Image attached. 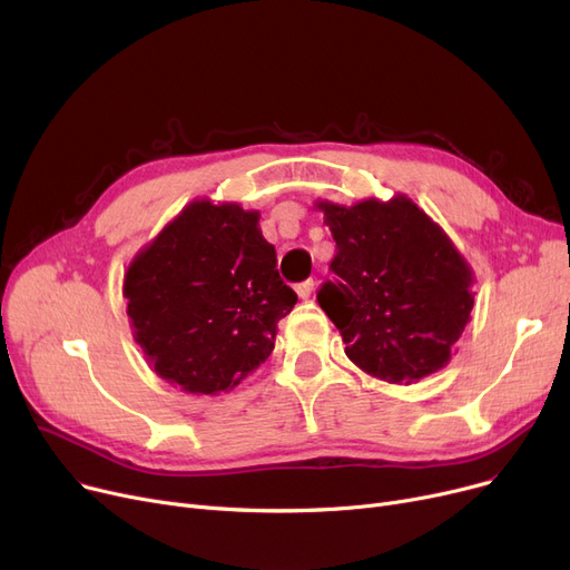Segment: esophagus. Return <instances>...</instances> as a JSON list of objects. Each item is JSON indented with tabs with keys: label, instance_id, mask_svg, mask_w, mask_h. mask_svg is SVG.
Returning <instances> with one entry per match:
<instances>
[{
	"label": "esophagus",
	"instance_id": "obj_1",
	"mask_svg": "<svg viewBox=\"0 0 570 570\" xmlns=\"http://www.w3.org/2000/svg\"><path fill=\"white\" fill-rule=\"evenodd\" d=\"M295 293L301 295V301H309V295L314 293V282L307 279V282H303V284H297V286H295Z\"/></svg>",
	"mask_w": 570,
	"mask_h": 570
}]
</instances>
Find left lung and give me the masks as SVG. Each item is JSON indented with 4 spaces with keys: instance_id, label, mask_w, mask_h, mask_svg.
I'll return each mask as SVG.
<instances>
[{
    "instance_id": "8db88e82",
    "label": "left lung",
    "mask_w": 570,
    "mask_h": 570,
    "mask_svg": "<svg viewBox=\"0 0 570 570\" xmlns=\"http://www.w3.org/2000/svg\"><path fill=\"white\" fill-rule=\"evenodd\" d=\"M337 254L318 305L348 361L387 383H417L455 355L473 309V267L406 194L353 205L316 200Z\"/></svg>"
}]
</instances>
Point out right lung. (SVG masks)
<instances>
[{
	"instance_id": "1",
	"label": "right lung",
	"mask_w": 570,
	"mask_h": 570,
	"mask_svg": "<svg viewBox=\"0 0 570 570\" xmlns=\"http://www.w3.org/2000/svg\"><path fill=\"white\" fill-rule=\"evenodd\" d=\"M258 209L196 198L136 252L122 293L134 342L189 395L243 383L275 348L297 295L277 273Z\"/></svg>"
}]
</instances>
